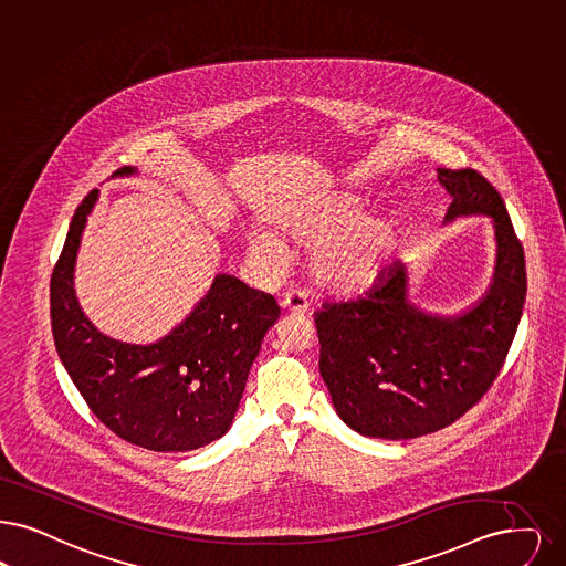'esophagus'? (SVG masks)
I'll return each instance as SVG.
<instances>
[{
	"instance_id": "1",
	"label": "esophagus",
	"mask_w": 566,
	"mask_h": 566,
	"mask_svg": "<svg viewBox=\"0 0 566 566\" xmlns=\"http://www.w3.org/2000/svg\"><path fill=\"white\" fill-rule=\"evenodd\" d=\"M282 307H284V312H289V314H305L307 307H310V301H307L305 293L293 289V291H289V293L284 294Z\"/></svg>"
}]
</instances>
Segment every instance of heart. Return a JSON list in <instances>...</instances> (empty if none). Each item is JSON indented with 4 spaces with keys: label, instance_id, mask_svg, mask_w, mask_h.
<instances>
[{
    "label": "heart",
    "instance_id": "heart-1",
    "mask_svg": "<svg viewBox=\"0 0 566 566\" xmlns=\"http://www.w3.org/2000/svg\"><path fill=\"white\" fill-rule=\"evenodd\" d=\"M280 231L301 244H314L310 272L331 293L358 294L373 289L400 247V231L387 219L364 217L360 198L328 193L277 219ZM250 250L277 261L284 244L273 233H252Z\"/></svg>",
    "mask_w": 566,
    "mask_h": 566
}]
</instances>
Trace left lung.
Returning a JSON list of instances; mask_svg holds the SVG:
<instances>
[{"label":"left lung","mask_w":566,"mask_h":566,"mask_svg":"<svg viewBox=\"0 0 566 566\" xmlns=\"http://www.w3.org/2000/svg\"><path fill=\"white\" fill-rule=\"evenodd\" d=\"M451 193L447 221L493 217L497 265L489 293L468 314L440 317L410 303V272L396 263L356 298L316 314L319 375L352 430L408 440L463 417L495 384L526 298L524 249L497 189L474 168H438Z\"/></svg>","instance_id":"left-lung-1"}]
</instances>
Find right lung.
Wrapping results in <instances>:
<instances>
[{"label": "right lung", "instance_id": "right-lung-1", "mask_svg": "<svg viewBox=\"0 0 566 566\" xmlns=\"http://www.w3.org/2000/svg\"><path fill=\"white\" fill-rule=\"evenodd\" d=\"M115 175H135V168L124 166ZM96 198L92 189L77 206L50 277L59 358L98 421L122 440L156 452L206 447L229 430L280 307L272 294L221 273L187 319L158 343L105 337L73 291L80 238Z\"/></svg>", "mask_w": 566, "mask_h": 566}]
</instances>
